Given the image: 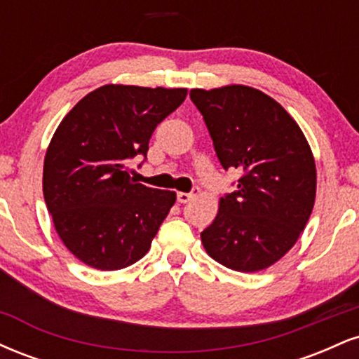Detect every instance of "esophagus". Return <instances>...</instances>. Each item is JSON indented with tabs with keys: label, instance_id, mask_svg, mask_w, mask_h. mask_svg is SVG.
Listing matches in <instances>:
<instances>
[{
	"label": "esophagus",
	"instance_id": "1",
	"mask_svg": "<svg viewBox=\"0 0 359 359\" xmlns=\"http://www.w3.org/2000/svg\"><path fill=\"white\" fill-rule=\"evenodd\" d=\"M197 194H199V187L194 189V192H177V201H179L180 204H185L189 203L194 196H197Z\"/></svg>",
	"mask_w": 359,
	"mask_h": 359
}]
</instances>
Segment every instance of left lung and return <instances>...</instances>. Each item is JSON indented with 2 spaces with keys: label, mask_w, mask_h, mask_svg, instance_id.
Returning <instances> with one entry per match:
<instances>
[{
  "label": "left lung",
  "mask_w": 359,
  "mask_h": 359,
  "mask_svg": "<svg viewBox=\"0 0 359 359\" xmlns=\"http://www.w3.org/2000/svg\"><path fill=\"white\" fill-rule=\"evenodd\" d=\"M221 165L243 172L219 199L205 251L228 269L253 273L277 263L299 240L316 203L317 172L306 135L273 97L250 86L192 89Z\"/></svg>",
  "instance_id": "obj_1"
}]
</instances>
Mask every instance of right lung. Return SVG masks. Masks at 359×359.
I'll return each mask as SVG.
<instances>
[{
	"mask_svg": "<svg viewBox=\"0 0 359 359\" xmlns=\"http://www.w3.org/2000/svg\"><path fill=\"white\" fill-rule=\"evenodd\" d=\"M187 89L106 84L65 114L43 160V197L71 253L96 270H121L150 250L174 205L172 191L130 177L151 133L182 104Z\"/></svg>",
	"mask_w": 359,
	"mask_h": 359,
	"instance_id": "right-lung-1",
	"label": "right lung"
}]
</instances>
